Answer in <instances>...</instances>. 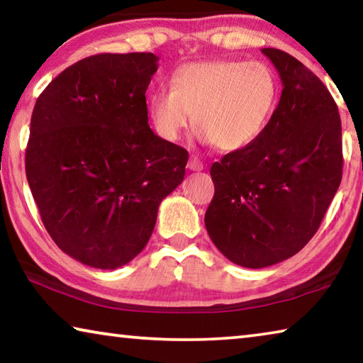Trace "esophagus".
I'll return each instance as SVG.
<instances>
[{
    "instance_id": "obj_1",
    "label": "esophagus",
    "mask_w": 363,
    "mask_h": 363,
    "mask_svg": "<svg viewBox=\"0 0 363 363\" xmlns=\"http://www.w3.org/2000/svg\"><path fill=\"white\" fill-rule=\"evenodd\" d=\"M187 168H189L190 171H201V169H203V163H201L200 160L196 158V157H192V158L189 160Z\"/></svg>"
}]
</instances>
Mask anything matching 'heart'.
Instances as JSON below:
<instances>
[{
    "label": "heart",
    "mask_w": 363,
    "mask_h": 363,
    "mask_svg": "<svg viewBox=\"0 0 363 363\" xmlns=\"http://www.w3.org/2000/svg\"><path fill=\"white\" fill-rule=\"evenodd\" d=\"M277 73L266 62L213 59L189 62L171 75V88H160L149 99L157 133L177 140L194 123L196 139L238 152L255 144L279 104Z\"/></svg>",
    "instance_id": "obj_1"
}]
</instances>
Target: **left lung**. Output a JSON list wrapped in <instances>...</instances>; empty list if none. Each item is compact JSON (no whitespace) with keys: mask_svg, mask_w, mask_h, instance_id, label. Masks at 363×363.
<instances>
[{"mask_svg":"<svg viewBox=\"0 0 363 363\" xmlns=\"http://www.w3.org/2000/svg\"><path fill=\"white\" fill-rule=\"evenodd\" d=\"M281 79L261 138L213 163L205 225L227 259L261 269L306 247L342 176L341 118L325 84L288 52L261 49Z\"/></svg>","mask_w":363,"mask_h":363,"instance_id":"left-lung-1","label":"left lung"}]
</instances>
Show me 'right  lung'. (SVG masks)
<instances>
[{
    "mask_svg": "<svg viewBox=\"0 0 363 363\" xmlns=\"http://www.w3.org/2000/svg\"><path fill=\"white\" fill-rule=\"evenodd\" d=\"M152 52L97 54L52 79L35 104L26 173L57 247L86 266H125L149 242L189 153L150 130Z\"/></svg>",
    "mask_w": 363,
    "mask_h": 363,
    "instance_id": "add662e5",
    "label": "right lung"
}]
</instances>
